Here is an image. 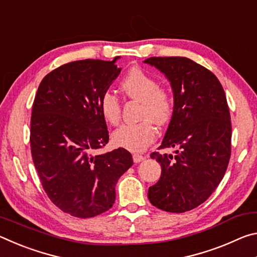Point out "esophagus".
<instances>
[{"label":"esophagus","mask_w":257,"mask_h":257,"mask_svg":"<svg viewBox=\"0 0 257 257\" xmlns=\"http://www.w3.org/2000/svg\"><path fill=\"white\" fill-rule=\"evenodd\" d=\"M145 160V156L144 155H141V154H134V162L135 163H139L142 162V161Z\"/></svg>","instance_id":"obj_1"}]
</instances>
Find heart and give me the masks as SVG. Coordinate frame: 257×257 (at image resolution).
Returning <instances> with one entry per match:
<instances>
[{
    "label": "heart",
    "mask_w": 257,
    "mask_h": 257,
    "mask_svg": "<svg viewBox=\"0 0 257 257\" xmlns=\"http://www.w3.org/2000/svg\"><path fill=\"white\" fill-rule=\"evenodd\" d=\"M121 89L129 98L141 102L139 119L136 124H124L112 134V142L122 149L141 152L155 141V124L164 125L171 120L175 110V97L167 86L158 85L153 76L141 68H133L123 80ZM99 110L104 120L112 125H118L121 120V104L111 92L104 93L99 99Z\"/></svg>",
    "instance_id": "heart-1"
}]
</instances>
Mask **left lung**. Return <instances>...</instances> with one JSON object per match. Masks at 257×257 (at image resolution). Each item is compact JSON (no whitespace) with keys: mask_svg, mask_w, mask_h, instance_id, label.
Returning a JSON list of instances; mask_svg holds the SVG:
<instances>
[{"mask_svg":"<svg viewBox=\"0 0 257 257\" xmlns=\"http://www.w3.org/2000/svg\"><path fill=\"white\" fill-rule=\"evenodd\" d=\"M145 63L171 82L175 110L159 150L160 180L149 199L160 210L184 213L204 203L222 180L231 155V121L222 85L213 72L185 56H154Z\"/></svg>","mask_w":257,"mask_h":257,"instance_id":"left-lung-1","label":"left lung"}]
</instances>
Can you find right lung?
Masks as SVG:
<instances>
[{
	"label": "right lung",
	"instance_id": "obj_1",
	"mask_svg": "<svg viewBox=\"0 0 257 257\" xmlns=\"http://www.w3.org/2000/svg\"><path fill=\"white\" fill-rule=\"evenodd\" d=\"M116 59L63 64L43 78L34 99L30 150L35 168L51 202L76 217L110 210L116 182L134 164L122 147L96 153L108 143L99 99L121 71Z\"/></svg>",
	"mask_w": 257,
	"mask_h": 257
}]
</instances>
